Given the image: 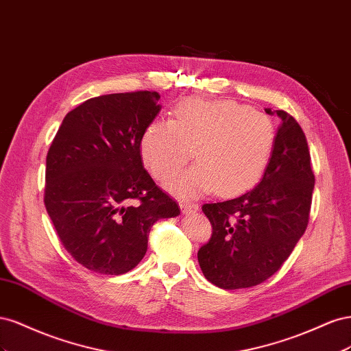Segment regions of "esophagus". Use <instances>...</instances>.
Masks as SVG:
<instances>
[{
	"label": "esophagus",
	"instance_id": "1",
	"mask_svg": "<svg viewBox=\"0 0 351 351\" xmlns=\"http://www.w3.org/2000/svg\"><path fill=\"white\" fill-rule=\"evenodd\" d=\"M180 209L183 214H190V212H196L199 206L196 204H190V202H180Z\"/></svg>",
	"mask_w": 351,
	"mask_h": 351
}]
</instances>
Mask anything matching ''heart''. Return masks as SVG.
Returning a JSON list of instances; mask_svg holds the SVG:
<instances>
[{
    "label": "heart",
    "instance_id": "heart-1",
    "mask_svg": "<svg viewBox=\"0 0 351 351\" xmlns=\"http://www.w3.org/2000/svg\"><path fill=\"white\" fill-rule=\"evenodd\" d=\"M277 130L267 114L236 101L187 98L169 121H152L141 139L145 165L158 180L176 176L193 156L197 164L169 183L183 197L210 190L237 196L256 186L269 165Z\"/></svg>",
    "mask_w": 351,
    "mask_h": 351
}]
</instances>
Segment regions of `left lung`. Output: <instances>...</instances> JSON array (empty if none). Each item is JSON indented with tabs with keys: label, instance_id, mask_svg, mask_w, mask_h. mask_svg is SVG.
<instances>
[{
	"label": "left lung",
	"instance_id": "8db88e82",
	"mask_svg": "<svg viewBox=\"0 0 351 351\" xmlns=\"http://www.w3.org/2000/svg\"><path fill=\"white\" fill-rule=\"evenodd\" d=\"M281 125L261 183L236 199L202 206L212 234L197 252L205 278L224 290L268 280L290 256L309 224L315 174L306 136L293 117Z\"/></svg>",
	"mask_w": 351,
	"mask_h": 351
}]
</instances>
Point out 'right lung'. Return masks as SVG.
<instances>
[{"label":"right lung","instance_id":"obj_1","mask_svg":"<svg viewBox=\"0 0 351 351\" xmlns=\"http://www.w3.org/2000/svg\"><path fill=\"white\" fill-rule=\"evenodd\" d=\"M159 93L90 98L62 120L47 155L44 202L60 241L93 272L121 275L147 250L152 226L180 214L143 168L141 139Z\"/></svg>","mask_w":351,"mask_h":351}]
</instances>
